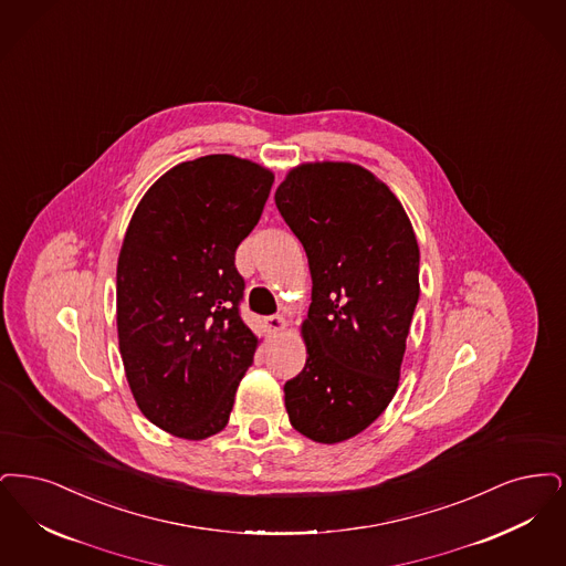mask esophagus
<instances>
[{
    "label": "esophagus",
    "instance_id": "34e87169",
    "mask_svg": "<svg viewBox=\"0 0 566 566\" xmlns=\"http://www.w3.org/2000/svg\"><path fill=\"white\" fill-rule=\"evenodd\" d=\"M285 325H287V323H285V319H283L281 315L266 317V327H269L271 332H274V334H276V332H283V329H285Z\"/></svg>",
    "mask_w": 566,
    "mask_h": 566
}]
</instances>
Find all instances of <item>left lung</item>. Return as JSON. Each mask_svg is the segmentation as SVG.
<instances>
[{
  "mask_svg": "<svg viewBox=\"0 0 566 566\" xmlns=\"http://www.w3.org/2000/svg\"><path fill=\"white\" fill-rule=\"evenodd\" d=\"M274 202L313 279L302 323L308 357L285 382V408L308 440L345 442L397 391L420 294L417 237L389 186L353 163L295 167Z\"/></svg>",
  "mask_w": 566,
  "mask_h": 566,
  "instance_id": "8db88e82",
  "label": "left lung"
}]
</instances>
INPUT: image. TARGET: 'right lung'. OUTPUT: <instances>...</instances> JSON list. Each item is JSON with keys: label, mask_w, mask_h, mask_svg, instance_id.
Returning <instances> with one entry per match:
<instances>
[{"label": "right lung", "mask_w": 566, "mask_h": 566, "mask_svg": "<svg viewBox=\"0 0 566 566\" xmlns=\"http://www.w3.org/2000/svg\"><path fill=\"white\" fill-rule=\"evenodd\" d=\"M272 181L230 154L188 160L149 188L126 228L116 272L124 371L144 417L175 438L220 433L253 364L234 253Z\"/></svg>", "instance_id": "right-lung-1"}]
</instances>
